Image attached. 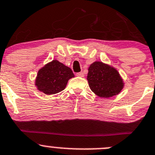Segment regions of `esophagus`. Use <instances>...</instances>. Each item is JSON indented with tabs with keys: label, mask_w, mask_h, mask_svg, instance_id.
<instances>
[{
	"label": "esophagus",
	"mask_w": 155,
	"mask_h": 155,
	"mask_svg": "<svg viewBox=\"0 0 155 155\" xmlns=\"http://www.w3.org/2000/svg\"><path fill=\"white\" fill-rule=\"evenodd\" d=\"M76 75L78 77H81L82 78V77H84V73L83 72H78V73L76 74Z\"/></svg>",
	"instance_id": "obj_1"
}]
</instances>
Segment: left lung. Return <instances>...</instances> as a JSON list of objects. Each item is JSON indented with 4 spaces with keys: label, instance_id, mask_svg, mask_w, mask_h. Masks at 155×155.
I'll return each instance as SVG.
<instances>
[{
    "label": "left lung",
    "instance_id": "left-lung-1",
    "mask_svg": "<svg viewBox=\"0 0 155 155\" xmlns=\"http://www.w3.org/2000/svg\"><path fill=\"white\" fill-rule=\"evenodd\" d=\"M87 80L91 91L103 98L118 95L124 87L119 71L102 61H94L90 65Z\"/></svg>",
    "mask_w": 155,
    "mask_h": 155
}]
</instances>
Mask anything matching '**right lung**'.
Returning a JSON list of instances; mask_svg holds the SVG:
<instances>
[{
    "label": "right lung",
    "instance_id": "1",
    "mask_svg": "<svg viewBox=\"0 0 155 155\" xmlns=\"http://www.w3.org/2000/svg\"><path fill=\"white\" fill-rule=\"evenodd\" d=\"M74 77V74L70 68L58 60H53L39 69L35 86L47 95L55 94L63 91L69 79Z\"/></svg>",
    "mask_w": 155,
    "mask_h": 155
}]
</instances>
